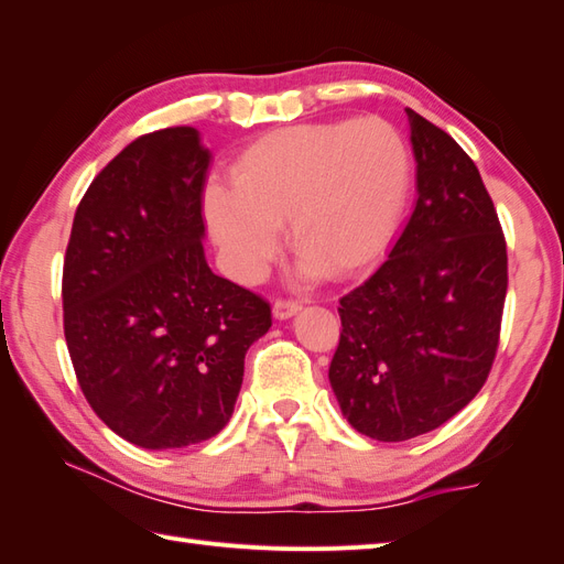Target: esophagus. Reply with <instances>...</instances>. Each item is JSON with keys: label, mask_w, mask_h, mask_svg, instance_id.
<instances>
[{"label": "esophagus", "mask_w": 564, "mask_h": 564, "mask_svg": "<svg viewBox=\"0 0 564 564\" xmlns=\"http://www.w3.org/2000/svg\"><path fill=\"white\" fill-rule=\"evenodd\" d=\"M299 311H302V302H294V299H278V302L272 304V314L280 321L296 316Z\"/></svg>", "instance_id": "obj_1"}]
</instances>
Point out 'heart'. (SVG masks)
Masks as SVG:
<instances>
[{
  "mask_svg": "<svg viewBox=\"0 0 564 564\" xmlns=\"http://www.w3.org/2000/svg\"><path fill=\"white\" fill-rule=\"evenodd\" d=\"M234 187L212 183L203 209L229 272L258 282L280 250V224L304 272L349 278L377 262L405 217L412 159L383 118L302 122L250 142Z\"/></svg>",
  "mask_w": 564,
  "mask_h": 564,
  "instance_id": "heart-1",
  "label": "heart"
}]
</instances>
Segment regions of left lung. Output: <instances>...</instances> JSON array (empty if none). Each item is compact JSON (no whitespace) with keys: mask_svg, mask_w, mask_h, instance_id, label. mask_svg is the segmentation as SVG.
Segmentation results:
<instances>
[{"mask_svg":"<svg viewBox=\"0 0 564 564\" xmlns=\"http://www.w3.org/2000/svg\"><path fill=\"white\" fill-rule=\"evenodd\" d=\"M405 112L417 203L383 265L340 299L328 369L343 415L377 442L427 434L478 395L507 296V243L478 166Z\"/></svg>","mask_w":564,"mask_h":564,"instance_id":"left-lung-1","label":"left lung"}]
</instances>
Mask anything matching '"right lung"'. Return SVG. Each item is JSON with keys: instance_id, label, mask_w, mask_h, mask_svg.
I'll use <instances>...</instances> for the list:
<instances>
[{"instance_id": "right-lung-1", "label": "right lung", "mask_w": 564, "mask_h": 564, "mask_svg": "<svg viewBox=\"0 0 564 564\" xmlns=\"http://www.w3.org/2000/svg\"><path fill=\"white\" fill-rule=\"evenodd\" d=\"M195 128L137 137L74 215L62 272L65 340L94 412L124 442L183 448L224 430L265 299L209 270Z\"/></svg>"}]
</instances>
